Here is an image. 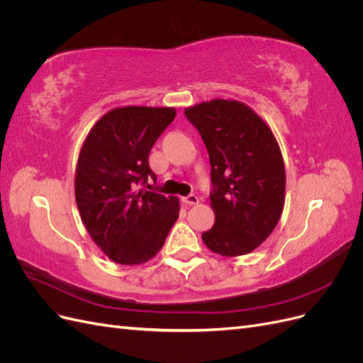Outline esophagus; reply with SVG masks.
I'll use <instances>...</instances> for the list:
<instances>
[{"mask_svg": "<svg viewBox=\"0 0 363 363\" xmlns=\"http://www.w3.org/2000/svg\"><path fill=\"white\" fill-rule=\"evenodd\" d=\"M182 201H183L186 206H194V204L199 203V196L191 194V195H188V196H183Z\"/></svg>", "mask_w": 363, "mask_h": 363, "instance_id": "34e87169", "label": "esophagus"}]
</instances>
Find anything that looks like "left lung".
<instances>
[{
    "label": "left lung",
    "mask_w": 363,
    "mask_h": 363,
    "mask_svg": "<svg viewBox=\"0 0 363 363\" xmlns=\"http://www.w3.org/2000/svg\"><path fill=\"white\" fill-rule=\"evenodd\" d=\"M200 131L211 160L215 223L201 235L216 255L256 250L276 228L284 206L286 172L272 130L251 107L216 98L184 111Z\"/></svg>",
    "instance_id": "1"
}]
</instances>
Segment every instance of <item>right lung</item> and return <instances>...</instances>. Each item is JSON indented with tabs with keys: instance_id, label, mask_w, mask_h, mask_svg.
<instances>
[{
	"instance_id": "obj_1",
	"label": "right lung",
	"mask_w": 363,
	"mask_h": 363,
	"mask_svg": "<svg viewBox=\"0 0 363 363\" xmlns=\"http://www.w3.org/2000/svg\"><path fill=\"white\" fill-rule=\"evenodd\" d=\"M175 113L174 107L112 108L82 145L75 203L94 242L119 265H140L155 257L179 218L177 196L139 189L148 177L156 179L150 151Z\"/></svg>"
}]
</instances>
